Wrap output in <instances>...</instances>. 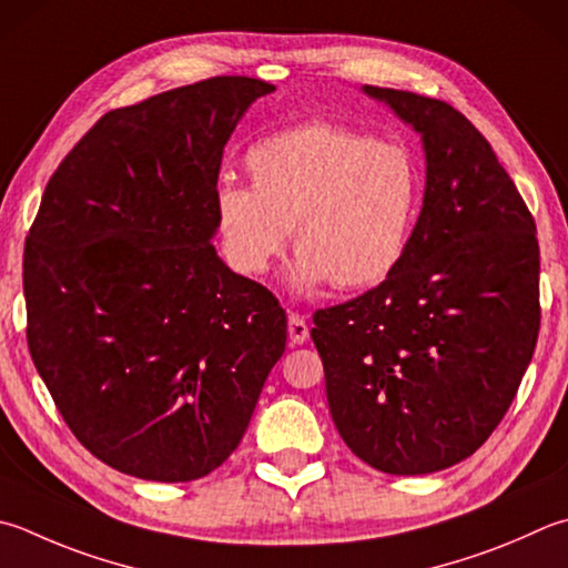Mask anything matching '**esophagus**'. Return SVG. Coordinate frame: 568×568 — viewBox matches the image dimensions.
Instances as JSON below:
<instances>
[{"label": "esophagus", "mask_w": 568, "mask_h": 568, "mask_svg": "<svg viewBox=\"0 0 568 568\" xmlns=\"http://www.w3.org/2000/svg\"><path fill=\"white\" fill-rule=\"evenodd\" d=\"M306 338H308L306 318L298 314H288V341H292L294 346H302Z\"/></svg>", "instance_id": "1"}]
</instances>
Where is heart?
<instances>
[{
    "label": "heart",
    "mask_w": 568,
    "mask_h": 568,
    "mask_svg": "<svg viewBox=\"0 0 568 568\" xmlns=\"http://www.w3.org/2000/svg\"><path fill=\"white\" fill-rule=\"evenodd\" d=\"M252 187L222 183L215 220L224 254L240 274L260 276L294 230L298 256L288 284L316 294L334 282H383L408 250L423 200L410 148L334 123L274 133L244 158Z\"/></svg>",
    "instance_id": "obj_1"
}]
</instances>
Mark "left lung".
Returning <instances> with one entry per match:
<instances>
[{
    "mask_svg": "<svg viewBox=\"0 0 568 568\" xmlns=\"http://www.w3.org/2000/svg\"><path fill=\"white\" fill-rule=\"evenodd\" d=\"M361 91L420 135L423 207L398 266L316 312L312 338L351 453L388 475H430L483 447L515 400L539 336L537 224L453 105Z\"/></svg>",
    "mask_w": 568,
    "mask_h": 568,
    "instance_id": "left-lung-1",
    "label": "left lung"
}]
</instances>
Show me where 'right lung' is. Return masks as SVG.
<instances>
[{
	"label": "right lung",
	"instance_id": "1",
	"mask_svg": "<svg viewBox=\"0 0 568 568\" xmlns=\"http://www.w3.org/2000/svg\"><path fill=\"white\" fill-rule=\"evenodd\" d=\"M272 91L217 77L105 113L41 197L24 247L31 358L79 443L123 475L217 469L286 348L280 302L212 247L224 145Z\"/></svg>",
	"mask_w": 568,
	"mask_h": 568
}]
</instances>
